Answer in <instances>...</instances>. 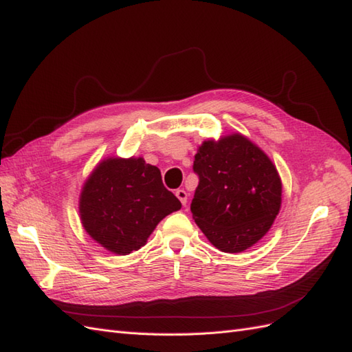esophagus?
Masks as SVG:
<instances>
[{
	"label": "esophagus",
	"mask_w": 352,
	"mask_h": 352,
	"mask_svg": "<svg viewBox=\"0 0 352 352\" xmlns=\"http://www.w3.org/2000/svg\"><path fill=\"white\" fill-rule=\"evenodd\" d=\"M175 195H177V198L179 199V202H182L183 206H186L187 199H189V195H187V192H186L184 189H178V190L175 192Z\"/></svg>",
	"instance_id": "obj_1"
}]
</instances>
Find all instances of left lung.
I'll return each mask as SVG.
<instances>
[{
  "instance_id": "obj_1",
  "label": "left lung",
  "mask_w": 352,
  "mask_h": 352,
  "mask_svg": "<svg viewBox=\"0 0 352 352\" xmlns=\"http://www.w3.org/2000/svg\"><path fill=\"white\" fill-rule=\"evenodd\" d=\"M199 183L190 211L196 225L222 252L253 246L280 210L282 183L276 166L240 133L206 141L195 154Z\"/></svg>"
}]
</instances>
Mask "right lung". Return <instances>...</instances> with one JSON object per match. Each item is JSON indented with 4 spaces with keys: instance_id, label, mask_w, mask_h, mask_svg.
Here are the masks:
<instances>
[{
    "instance_id": "1",
    "label": "right lung",
    "mask_w": 352,
    "mask_h": 352,
    "mask_svg": "<svg viewBox=\"0 0 352 352\" xmlns=\"http://www.w3.org/2000/svg\"><path fill=\"white\" fill-rule=\"evenodd\" d=\"M179 208L182 202L163 186L159 168L142 157L103 160L79 201L85 231L118 255L141 249L160 220Z\"/></svg>"
}]
</instances>
